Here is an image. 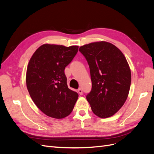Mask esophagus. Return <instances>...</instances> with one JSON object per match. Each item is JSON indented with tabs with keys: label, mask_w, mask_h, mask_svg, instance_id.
I'll return each instance as SVG.
<instances>
[{
	"label": "esophagus",
	"mask_w": 154,
	"mask_h": 154,
	"mask_svg": "<svg viewBox=\"0 0 154 154\" xmlns=\"http://www.w3.org/2000/svg\"><path fill=\"white\" fill-rule=\"evenodd\" d=\"M78 92L79 93V94H80V95H82V94H83V91H82V88H78Z\"/></svg>",
	"instance_id": "esophagus-1"
}]
</instances>
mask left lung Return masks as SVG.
<instances>
[{"label":"left lung","instance_id":"8db88e82","mask_svg":"<svg viewBox=\"0 0 154 154\" xmlns=\"http://www.w3.org/2000/svg\"><path fill=\"white\" fill-rule=\"evenodd\" d=\"M79 51L90 68L92 90L87 95L92 111L97 117L109 118L122 108L127 99L131 71L125 55L108 42H94Z\"/></svg>","mask_w":154,"mask_h":154}]
</instances>
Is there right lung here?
I'll return each mask as SVG.
<instances>
[{"label":"right lung","mask_w":154,"mask_h":154,"mask_svg":"<svg viewBox=\"0 0 154 154\" xmlns=\"http://www.w3.org/2000/svg\"><path fill=\"white\" fill-rule=\"evenodd\" d=\"M78 51V45L45 44L29 60L26 77L27 90L36 106L49 117H67L78 98V93L68 88L64 73Z\"/></svg>","instance_id":"obj_1"}]
</instances>
